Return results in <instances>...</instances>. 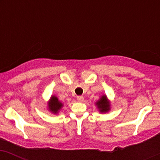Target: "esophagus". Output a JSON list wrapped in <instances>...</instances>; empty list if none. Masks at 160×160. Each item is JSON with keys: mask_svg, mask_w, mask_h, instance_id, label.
Returning <instances> with one entry per match:
<instances>
[{"mask_svg": "<svg viewBox=\"0 0 160 160\" xmlns=\"http://www.w3.org/2000/svg\"><path fill=\"white\" fill-rule=\"evenodd\" d=\"M77 100L78 102H82L84 100V97L83 96H77Z\"/></svg>", "mask_w": 160, "mask_h": 160, "instance_id": "1", "label": "esophagus"}]
</instances>
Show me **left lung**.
I'll return each mask as SVG.
<instances>
[{
    "label": "left lung",
    "instance_id": "obj_1",
    "mask_svg": "<svg viewBox=\"0 0 160 160\" xmlns=\"http://www.w3.org/2000/svg\"><path fill=\"white\" fill-rule=\"evenodd\" d=\"M96 106L99 109L100 113H107L108 111H110L111 104L109 100L107 98L106 95H102L100 98L98 102H96Z\"/></svg>",
    "mask_w": 160,
    "mask_h": 160
}]
</instances>
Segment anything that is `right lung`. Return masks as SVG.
<instances>
[{"label":"right lung","instance_id":"1","mask_svg":"<svg viewBox=\"0 0 160 160\" xmlns=\"http://www.w3.org/2000/svg\"><path fill=\"white\" fill-rule=\"evenodd\" d=\"M63 104L61 102L56 96H52L49 102H48V108L52 113L57 114L59 111L62 108Z\"/></svg>","mask_w":160,"mask_h":160}]
</instances>
